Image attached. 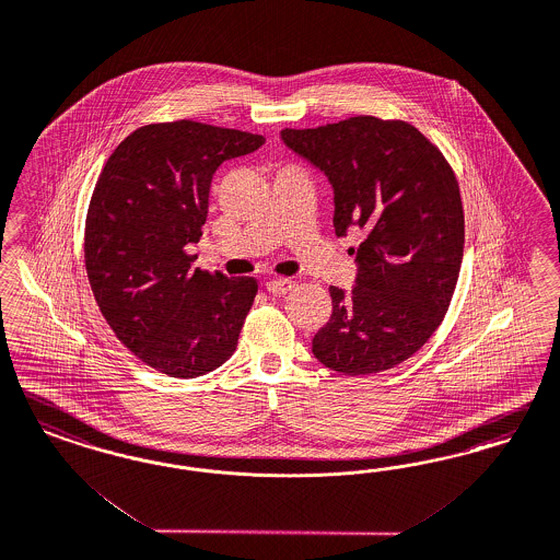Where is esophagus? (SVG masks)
Listing matches in <instances>:
<instances>
[{
    "label": "esophagus",
    "mask_w": 560,
    "mask_h": 560,
    "mask_svg": "<svg viewBox=\"0 0 560 560\" xmlns=\"http://www.w3.org/2000/svg\"><path fill=\"white\" fill-rule=\"evenodd\" d=\"M293 290V281L290 279H277V281H269L267 283V291H269L270 295H285V293H290Z\"/></svg>",
    "instance_id": "34e87169"
}]
</instances>
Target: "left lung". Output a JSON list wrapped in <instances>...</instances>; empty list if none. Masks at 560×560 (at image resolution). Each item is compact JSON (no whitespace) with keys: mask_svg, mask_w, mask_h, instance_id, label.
Instances as JSON below:
<instances>
[{"mask_svg":"<svg viewBox=\"0 0 560 560\" xmlns=\"http://www.w3.org/2000/svg\"><path fill=\"white\" fill-rule=\"evenodd\" d=\"M281 138L327 175L337 237L362 233L355 285L328 288L332 312L312 353L348 376L406 362L441 327L459 279L465 221L453 167L401 119L349 117Z\"/></svg>","mask_w":560,"mask_h":560,"instance_id":"obj_1","label":"left lung"}]
</instances>
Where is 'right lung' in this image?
<instances>
[{"label":"right lung","instance_id":"add662e5","mask_svg":"<svg viewBox=\"0 0 560 560\" xmlns=\"http://www.w3.org/2000/svg\"><path fill=\"white\" fill-rule=\"evenodd\" d=\"M265 138L192 119L149 124L117 144L84 225V265L98 310L140 362L194 378L235 351L258 283L194 269L217 167Z\"/></svg>","mask_w":560,"mask_h":560}]
</instances>
